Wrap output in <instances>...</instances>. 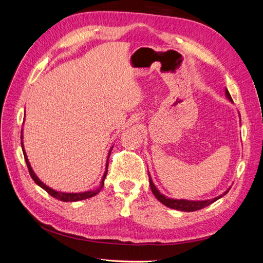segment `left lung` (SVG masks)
<instances>
[{"label": "left lung", "instance_id": "obj_1", "mask_svg": "<svg viewBox=\"0 0 263 263\" xmlns=\"http://www.w3.org/2000/svg\"><path fill=\"white\" fill-rule=\"evenodd\" d=\"M225 95L226 98L230 101L233 102V99L232 97H230V94L228 92V90L226 89L225 90ZM149 184H150V189L151 191H153L154 195L156 196L157 200L162 203L163 205L168 206V208L170 209H173V210H178V211H182V212H194V211H198V210H202L204 208H206V206L211 205L212 203H214L215 201L219 200L220 197H222L224 195H226L228 193V191L230 190V187L225 191L224 193L220 194L219 196L217 197H214L212 198V200H205V201H189V200H176V198H170V197H166L165 195L161 194L160 192H159V190L156 187V185L154 184L153 180H151V177L149 174Z\"/></svg>", "mask_w": 263, "mask_h": 263}]
</instances>
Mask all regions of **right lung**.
Wrapping results in <instances>:
<instances>
[{"label": "right lung", "mask_w": 263, "mask_h": 263, "mask_svg": "<svg viewBox=\"0 0 263 263\" xmlns=\"http://www.w3.org/2000/svg\"><path fill=\"white\" fill-rule=\"evenodd\" d=\"M21 144H22V149H23V154H24V158H25V161H26V164H27V168H28V171H29V174L31 179H33L35 181V183L37 185L41 186L42 189H44L47 193L50 194L51 196H53L54 198H57V200L59 201H62V202H77V201H82V200H86V198H90L94 195H97L100 191L102 190L103 185H104V180L106 178V174H107V166H108V158L110 156V151H112L113 147L109 149L108 151V156H107V160H106V170L104 172V174H103V178H102V181H101V185L100 187H98L97 190H93V191H86V192H80V193H65V192H59V191H55L51 187H49L48 185H46L44 182H42L41 180H39V178L36 176L35 172L33 171V169H31L30 166V163L28 161V158H27V155L25 153V149H24V144H23V130H22V135H21Z\"/></svg>", "instance_id": "right-lung-1"}]
</instances>
